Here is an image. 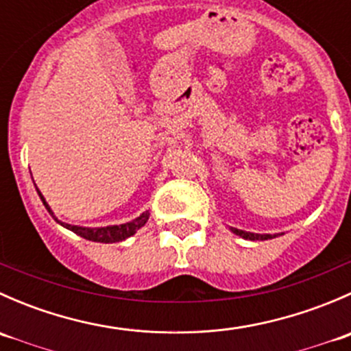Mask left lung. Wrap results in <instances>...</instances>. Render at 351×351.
I'll return each mask as SVG.
<instances>
[{"mask_svg":"<svg viewBox=\"0 0 351 351\" xmlns=\"http://www.w3.org/2000/svg\"><path fill=\"white\" fill-rule=\"evenodd\" d=\"M232 232H236V234L241 236L244 239H251V241H265V239L275 238V236L271 234H254V232H246L241 231V229H232Z\"/></svg>","mask_w":351,"mask_h":351,"instance_id":"left-lung-1","label":"left lung"}]
</instances>
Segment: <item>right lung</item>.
<instances>
[{
    "label": "right lung",
    "instance_id": "obj_1",
    "mask_svg": "<svg viewBox=\"0 0 351 351\" xmlns=\"http://www.w3.org/2000/svg\"><path fill=\"white\" fill-rule=\"evenodd\" d=\"M38 192V190H37ZM38 197L42 198V202H44L45 208L49 210V214L54 217V214H52L51 207H49L47 204H45L44 197H42V193L38 192ZM56 219V217H54ZM147 219H149V212H144L141 217L134 219L132 222H127V224H120V226H110V228H77V226H71V224H64V222H61L62 226L67 229H71L73 232H76L77 236H81V238L88 239V241H97V243H119V241H123V239L130 238L132 234H136L137 229L143 228L144 224L147 222ZM58 221V219H56ZM59 222V221H58Z\"/></svg>",
    "mask_w": 351,
    "mask_h": 351
}]
</instances>
